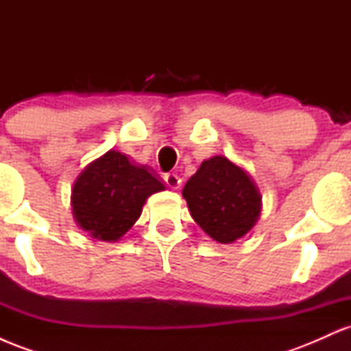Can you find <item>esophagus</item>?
Segmentation results:
<instances>
[{
    "instance_id": "1",
    "label": "esophagus",
    "mask_w": 351,
    "mask_h": 351,
    "mask_svg": "<svg viewBox=\"0 0 351 351\" xmlns=\"http://www.w3.org/2000/svg\"><path fill=\"white\" fill-rule=\"evenodd\" d=\"M165 181H167V184L171 189L180 188V184H181V178L176 175V173H167V175H165Z\"/></svg>"
}]
</instances>
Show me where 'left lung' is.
<instances>
[{
	"instance_id": "8db88e82",
	"label": "left lung",
	"mask_w": 351,
	"mask_h": 351,
	"mask_svg": "<svg viewBox=\"0 0 351 351\" xmlns=\"http://www.w3.org/2000/svg\"><path fill=\"white\" fill-rule=\"evenodd\" d=\"M189 213L217 243H234L251 231L261 213V195L251 176L226 156H213L183 188Z\"/></svg>"
}]
</instances>
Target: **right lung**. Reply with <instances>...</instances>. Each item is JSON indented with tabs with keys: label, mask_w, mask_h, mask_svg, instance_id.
<instances>
[{
	"label": "right lung",
	"mask_w": 351,
	"mask_h": 351,
	"mask_svg": "<svg viewBox=\"0 0 351 351\" xmlns=\"http://www.w3.org/2000/svg\"><path fill=\"white\" fill-rule=\"evenodd\" d=\"M162 189L155 171L110 150L79 175L72 188V213L92 237L117 241L134 226L148 196Z\"/></svg>",
	"instance_id": "obj_1"
}]
</instances>
